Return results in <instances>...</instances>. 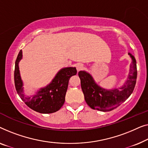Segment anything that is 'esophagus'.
Instances as JSON below:
<instances>
[{
  "mask_svg": "<svg viewBox=\"0 0 148 148\" xmlns=\"http://www.w3.org/2000/svg\"><path fill=\"white\" fill-rule=\"evenodd\" d=\"M83 68H84V65L82 64L78 63L76 64V69L78 70V72L80 71V70H82Z\"/></svg>",
  "mask_w": 148,
  "mask_h": 148,
  "instance_id": "esophagus-1",
  "label": "esophagus"
}]
</instances>
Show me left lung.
<instances>
[{
  "label": "left lung",
  "mask_w": 148,
  "mask_h": 148,
  "mask_svg": "<svg viewBox=\"0 0 148 148\" xmlns=\"http://www.w3.org/2000/svg\"><path fill=\"white\" fill-rule=\"evenodd\" d=\"M132 59L128 78L123 86L113 90L101 88L95 82L92 76L85 71L78 72L81 88L86 103L91 109L100 111H110L116 109L132 95L137 80V65L134 56L128 53Z\"/></svg>",
  "instance_id": "1"
}]
</instances>
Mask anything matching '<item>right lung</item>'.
Listing matches in <instances>:
<instances>
[{
	"label": "right lung",
	"mask_w": 148,
	"mask_h": 148,
	"mask_svg": "<svg viewBox=\"0 0 148 148\" xmlns=\"http://www.w3.org/2000/svg\"><path fill=\"white\" fill-rule=\"evenodd\" d=\"M22 50H20L15 61L14 80L17 94L29 107L40 113H52L58 111L65 102L68 82L71 76L76 75V68H62L58 72L52 81L44 88H41L32 97L24 95L23 81L18 68V62L22 59Z\"/></svg>",
	"instance_id": "1"
}]
</instances>
